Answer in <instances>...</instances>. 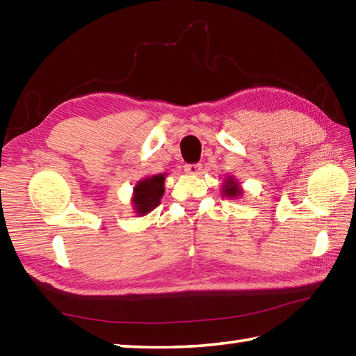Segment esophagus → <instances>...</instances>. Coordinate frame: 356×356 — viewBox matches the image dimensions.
Listing matches in <instances>:
<instances>
[{
	"label": "esophagus",
	"mask_w": 356,
	"mask_h": 356,
	"mask_svg": "<svg viewBox=\"0 0 356 356\" xmlns=\"http://www.w3.org/2000/svg\"><path fill=\"white\" fill-rule=\"evenodd\" d=\"M200 171H202L200 163H188V165H185V172L193 174V176H199Z\"/></svg>",
	"instance_id": "esophagus-1"
}]
</instances>
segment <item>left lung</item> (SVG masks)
<instances>
[{"label":"left lung","mask_w":356,"mask_h":356,"mask_svg":"<svg viewBox=\"0 0 356 356\" xmlns=\"http://www.w3.org/2000/svg\"><path fill=\"white\" fill-rule=\"evenodd\" d=\"M222 191H223L226 197H238V195L243 194V190H241V188L237 184V180L234 179L232 176H228L225 179Z\"/></svg>","instance_id":"1"}]
</instances>
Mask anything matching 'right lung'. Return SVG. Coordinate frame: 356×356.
<instances>
[{
	"label": "right lung",
	"mask_w": 356,
	"mask_h": 356,
	"mask_svg": "<svg viewBox=\"0 0 356 356\" xmlns=\"http://www.w3.org/2000/svg\"><path fill=\"white\" fill-rule=\"evenodd\" d=\"M165 177L166 174H156L147 179L139 180L133 188V207L138 216H147L156 207H159L165 191Z\"/></svg>",
	"instance_id": "add662e5"
}]
</instances>
